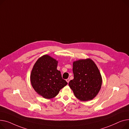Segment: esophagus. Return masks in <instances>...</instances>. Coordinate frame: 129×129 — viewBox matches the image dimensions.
<instances>
[{"label":"esophagus","instance_id":"1","mask_svg":"<svg viewBox=\"0 0 129 129\" xmlns=\"http://www.w3.org/2000/svg\"><path fill=\"white\" fill-rule=\"evenodd\" d=\"M66 81L67 82V83H69V81H70V79H69V78L67 79L66 80Z\"/></svg>","mask_w":129,"mask_h":129}]
</instances>
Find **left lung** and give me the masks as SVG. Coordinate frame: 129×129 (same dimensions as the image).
Returning a JSON list of instances; mask_svg holds the SVG:
<instances>
[{
	"label": "left lung",
	"instance_id": "left-lung-1",
	"mask_svg": "<svg viewBox=\"0 0 129 129\" xmlns=\"http://www.w3.org/2000/svg\"><path fill=\"white\" fill-rule=\"evenodd\" d=\"M74 79L69 85L78 100L86 102L92 100L99 93L102 77L99 69L90 59H79L73 62Z\"/></svg>",
	"mask_w": 129,
	"mask_h": 129
}]
</instances>
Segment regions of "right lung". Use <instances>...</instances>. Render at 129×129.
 <instances>
[{
    "label": "right lung",
    "instance_id": "obj_1",
    "mask_svg": "<svg viewBox=\"0 0 129 129\" xmlns=\"http://www.w3.org/2000/svg\"><path fill=\"white\" fill-rule=\"evenodd\" d=\"M58 61L49 55L38 59L30 75V80L35 91L45 99L56 97L68 83L57 69Z\"/></svg>",
    "mask_w": 129,
    "mask_h": 129
}]
</instances>
